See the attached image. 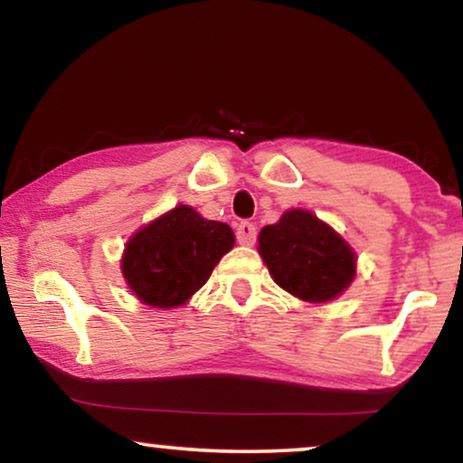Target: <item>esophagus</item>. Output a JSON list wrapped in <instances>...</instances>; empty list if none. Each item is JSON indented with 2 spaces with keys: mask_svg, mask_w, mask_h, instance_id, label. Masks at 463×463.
<instances>
[{
  "mask_svg": "<svg viewBox=\"0 0 463 463\" xmlns=\"http://www.w3.org/2000/svg\"><path fill=\"white\" fill-rule=\"evenodd\" d=\"M236 238L242 246H252V244H255V240H257V227L249 223V221H242V223H240L238 230H236Z\"/></svg>",
  "mask_w": 463,
  "mask_h": 463,
  "instance_id": "1",
  "label": "esophagus"
}]
</instances>
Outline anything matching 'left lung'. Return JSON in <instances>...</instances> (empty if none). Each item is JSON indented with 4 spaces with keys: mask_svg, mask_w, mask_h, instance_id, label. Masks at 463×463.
Segmentation results:
<instances>
[{
    "mask_svg": "<svg viewBox=\"0 0 463 463\" xmlns=\"http://www.w3.org/2000/svg\"><path fill=\"white\" fill-rule=\"evenodd\" d=\"M259 255L278 287L297 299L326 303L356 278V252L331 225L303 208H290L259 232Z\"/></svg>",
    "mask_w": 463,
    "mask_h": 463,
    "instance_id": "left-lung-1",
    "label": "left lung"
}]
</instances>
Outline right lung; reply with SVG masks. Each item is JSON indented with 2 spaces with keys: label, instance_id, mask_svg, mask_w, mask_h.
<instances>
[{
  "label": "right lung",
  "instance_id": "obj_1",
  "mask_svg": "<svg viewBox=\"0 0 463 463\" xmlns=\"http://www.w3.org/2000/svg\"><path fill=\"white\" fill-rule=\"evenodd\" d=\"M233 242L230 225L179 204L132 233L119 268L130 293L145 306L179 307L204 287Z\"/></svg>",
  "mask_w": 463,
  "mask_h": 463
}]
</instances>
